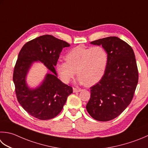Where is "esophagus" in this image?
<instances>
[{
	"mask_svg": "<svg viewBox=\"0 0 148 148\" xmlns=\"http://www.w3.org/2000/svg\"><path fill=\"white\" fill-rule=\"evenodd\" d=\"M80 91H82V89L80 88H73V92H79Z\"/></svg>",
	"mask_w": 148,
	"mask_h": 148,
	"instance_id": "esophagus-1",
	"label": "esophagus"
}]
</instances>
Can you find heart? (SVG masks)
<instances>
[{"label":"heart","mask_w":148,"mask_h":148,"mask_svg":"<svg viewBox=\"0 0 148 148\" xmlns=\"http://www.w3.org/2000/svg\"><path fill=\"white\" fill-rule=\"evenodd\" d=\"M108 60V51L103 46H77L67 52L66 61H60L56 67L63 82L69 83L76 73L78 82L92 86L104 76Z\"/></svg>","instance_id":"1"}]
</instances>
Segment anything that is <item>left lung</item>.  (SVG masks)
Here are the masks:
<instances>
[{
	"label": "left lung",
	"mask_w": 148,
	"mask_h": 148,
	"mask_svg": "<svg viewBox=\"0 0 148 148\" xmlns=\"http://www.w3.org/2000/svg\"><path fill=\"white\" fill-rule=\"evenodd\" d=\"M102 45L109 55L108 66L102 79L90 88L86 110L94 119L108 121L119 116L134 97L138 72L134 50L116 36L91 42Z\"/></svg>",
	"instance_id": "left-lung-1"
}]
</instances>
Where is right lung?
Segmentation results:
<instances>
[{"label":"right lung","mask_w":148,"mask_h":148,"mask_svg":"<svg viewBox=\"0 0 148 148\" xmlns=\"http://www.w3.org/2000/svg\"><path fill=\"white\" fill-rule=\"evenodd\" d=\"M70 44L52 35H43L23 46L14 68L13 79L17 100L25 110L40 120L51 119L62 110L73 90L57 77L54 66L63 48ZM40 60L53 74H48L38 89L31 90L25 84V76L31 64Z\"/></svg>","instance_id":"1"}]
</instances>
